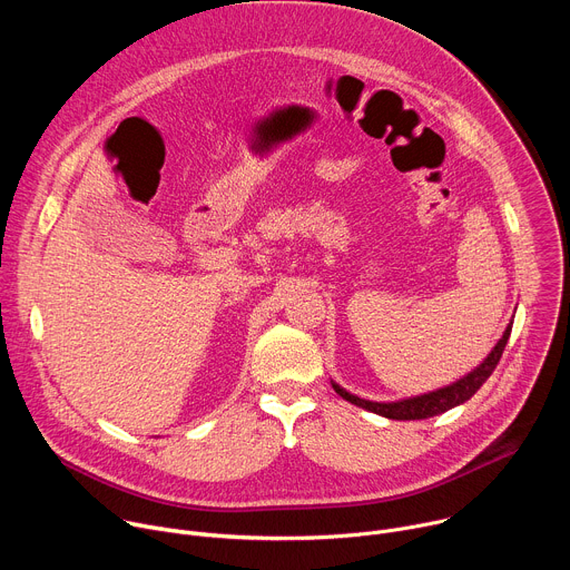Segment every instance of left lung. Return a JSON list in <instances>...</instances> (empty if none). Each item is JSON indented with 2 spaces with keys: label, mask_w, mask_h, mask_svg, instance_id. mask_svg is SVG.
Here are the masks:
<instances>
[{
  "label": "left lung",
  "mask_w": 570,
  "mask_h": 570,
  "mask_svg": "<svg viewBox=\"0 0 570 570\" xmlns=\"http://www.w3.org/2000/svg\"><path fill=\"white\" fill-rule=\"evenodd\" d=\"M510 332H512V322L508 324L503 338L497 343L492 354H487V358L475 370H471L469 374H464L462 379H458L451 385H444L440 390H433V392H426V394H420V396H409V399L387 401L385 403V401L361 399V396L347 392L345 387H341L338 383H332V385L350 403H354V405H358V409H365L370 413H376L381 417H387V420H429V417L442 415V413L455 409V405L469 401L480 390V385L487 379H490L492 372L497 370V365H499V361L503 356V350L508 345Z\"/></svg>",
  "instance_id": "obj_1"
}]
</instances>
